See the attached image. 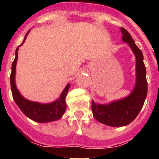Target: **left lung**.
<instances>
[{
    "instance_id": "8db88e82",
    "label": "left lung",
    "mask_w": 159,
    "mask_h": 159,
    "mask_svg": "<svg viewBox=\"0 0 159 159\" xmlns=\"http://www.w3.org/2000/svg\"><path fill=\"white\" fill-rule=\"evenodd\" d=\"M122 40L129 43L136 57V82L133 92L124 99L102 105L92 102V114L101 123L113 127H120L131 123L143 107L148 92L146 67L142 51L137 47L125 29L120 28Z\"/></svg>"
}]
</instances>
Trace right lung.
Returning a JSON list of instances; mask_svg holds the SVG:
<instances>
[{"label":"right lung","instance_id":"add662e5","mask_svg":"<svg viewBox=\"0 0 159 159\" xmlns=\"http://www.w3.org/2000/svg\"><path fill=\"white\" fill-rule=\"evenodd\" d=\"M30 30L25 36L23 43L26 39V36L28 34ZM23 43L21 44H23ZM20 44V45H21ZM18 49L19 47L16 50V57L12 62L11 73V87L13 99L16 105L20 109V111L25 115L27 117L31 119L32 120L39 122V123H47L50 121H55L60 119L64 114L66 110V97H67V92L69 89L70 84H67L64 90L60 95L59 98L48 104H41L39 102H34L29 101V100L24 98L21 94L19 92L18 89L16 88V82H15V77H16V67L17 59H18Z\"/></svg>","mask_w":159,"mask_h":159}]
</instances>
